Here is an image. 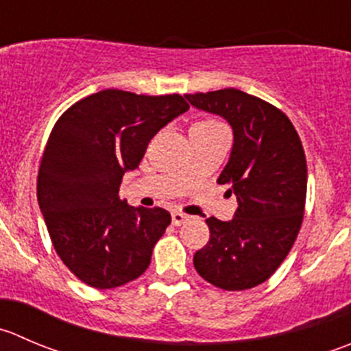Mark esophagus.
Returning a JSON list of instances; mask_svg holds the SVG:
<instances>
[{
	"instance_id": "obj_1",
	"label": "esophagus",
	"mask_w": 351,
	"mask_h": 351,
	"mask_svg": "<svg viewBox=\"0 0 351 351\" xmlns=\"http://www.w3.org/2000/svg\"><path fill=\"white\" fill-rule=\"evenodd\" d=\"M189 217L190 216H186V214L180 213V210H175V213L171 214V219H173V224H175V226H180V224H183V223H185V221H189Z\"/></svg>"
}]
</instances>
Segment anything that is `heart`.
<instances>
[{"label": "heart", "instance_id": "obj_1", "mask_svg": "<svg viewBox=\"0 0 351 351\" xmlns=\"http://www.w3.org/2000/svg\"><path fill=\"white\" fill-rule=\"evenodd\" d=\"M216 125H221V123H217V121L214 120H202L199 121V123L193 125V127H216Z\"/></svg>", "mask_w": 351, "mask_h": 351}]
</instances>
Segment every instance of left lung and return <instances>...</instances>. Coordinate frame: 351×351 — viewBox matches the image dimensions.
Listing matches in <instances>:
<instances>
[{
	"instance_id": "left-lung-1",
	"label": "left lung",
	"mask_w": 351,
	"mask_h": 351,
	"mask_svg": "<svg viewBox=\"0 0 351 351\" xmlns=\"http://www.w3.org/2000/svg\"><path fill=\"white\" fill-rule=\"evenodd\" d=\"M185 97L233 128L230 161L217 183L230 185L238 200L231 221L206 219L210 238L195 252L193 266L221 290H248L273 276L300 231L307 197L302 141L283 111L243 90Z\"/></svg>"
}]
</instances>
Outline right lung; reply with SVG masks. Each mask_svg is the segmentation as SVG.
<instances>
[{
    "mask_svg": "<svg viewBox=\"0 0 351 351\" xmlns=\"http://www.w3.org/2000/svg\"><path fill=\"white\" fill-rule=\"evenodd\" d=\"M180 94L138 96L106 89L68 108L40 158L37 200L64 266L89 287L108 290L137 280L171 223L161 207H132L118 197L151 138L185 113Z\"/></svg>",
    "mask_w": 351,
    "mask_h": 351,
    "instance_id": "add662e5",
    "label": "right lung"
}]
</instances>
